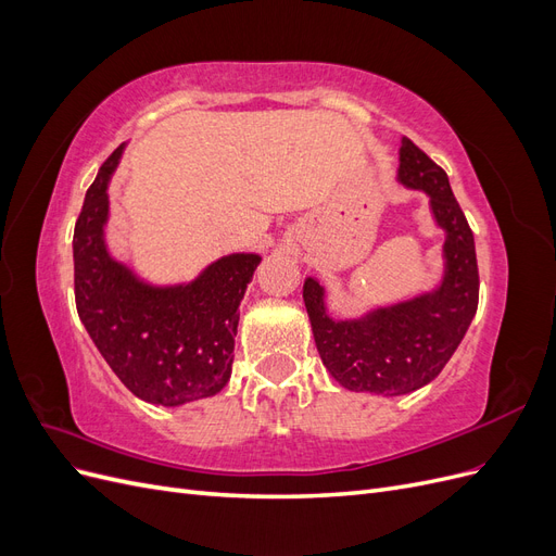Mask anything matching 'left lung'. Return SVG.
Masks as SVG:
<instances>
[{"mask_svg": "<svg viewBox=\"0 0 556 556\" xmlns=\"http://www.w3.org/2000/svg\"><path fill=\"white\" fill-rule=\"evenodd\" d=\"M396 182L429 197L433 223L445 233L439 282L408 299L339 319L329 315L319 280H304V304L319 359L350 392L401 396L429 384L459 348L478 311L476 241L447 174L403 137Z\"/></svg>", "mask_w": 556, "mask_h": 556, "instance_id": "1", "label": "left lung"}]
</instances>
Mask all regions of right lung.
I'll use <instances>...</instances> for the list:
<instances>
[{
  "label": "right lung",
  "mask_w": 556,
  "mask_h": 556,
  "mask_svg": "<svg viewBox=\"0 0 556 556\" xmlns=\"http://www.w3.org/2000/svg\"><path fill=\"white\" fill-rule=\"evenodd\" d=\"M125 143L102 164L74 229L76 308L92 343L127 390L176 408L229 382L239 306L262 257L229 252L192 280L155 282L117 260L106 241L109 182Z\"/></svg>",
  "instance_id": "right-lung-1"
}]
</instances>
